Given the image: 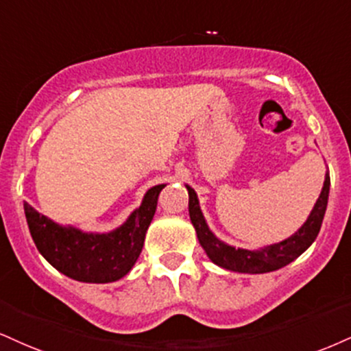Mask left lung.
Here are the masks:
<instances>
[{"mask_svg": "<svg viewBox=\"0 0 351 351\" xmlns=\"http://www.w3.org/2000/svg\"><path fill=\"white\" fill-rule=\"evenodd\" d=\"M184 186H186L189 196V219H191L197 240H199L201 247L204 248L209 260L216 263L217 267L229 269V271L261 274L276 271V269L289 265L299 255H302L314 243V240L317 239L325 216V209H327L328 191H330V176H328V171L325 173L322 191H320L319 199L315 201L314 208H312L311 214L307 216L306 222L293 235H289L288 239L281 240L278 243L267 245V247L256 248V250L235 248L229 243L222 242L221 239H217L216 234L209 229L208 222H206L196 191L189 184H184Z\"/></svg>", "mask_w": 351, "mask_h": 351, "instance_id": "obj_1", "label": "left lung"}]
</instances>
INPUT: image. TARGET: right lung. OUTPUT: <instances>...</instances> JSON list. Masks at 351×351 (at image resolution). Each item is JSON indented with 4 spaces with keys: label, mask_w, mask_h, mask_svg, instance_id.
Returning <instances> with one entry per match:
<instances>
[{
    "label": "right lung",
    "mask_w": 351,
    "mask_h": 351,
    "mask_svg": "<svg viewBox=\"0 0 351 351\" xmlns=\"http://www.w3.org/2000/svg\"><path fill=\"white\" fill-rule=\"evenodd\" d=\"M165 186H152L124 223L103 234L62 226L24 202L29 232L40 255L65 276L82 282L117 281L132 269L141 255Z\"/></svg>",
    "instance_id": "obj_1"
}]
</instances>
